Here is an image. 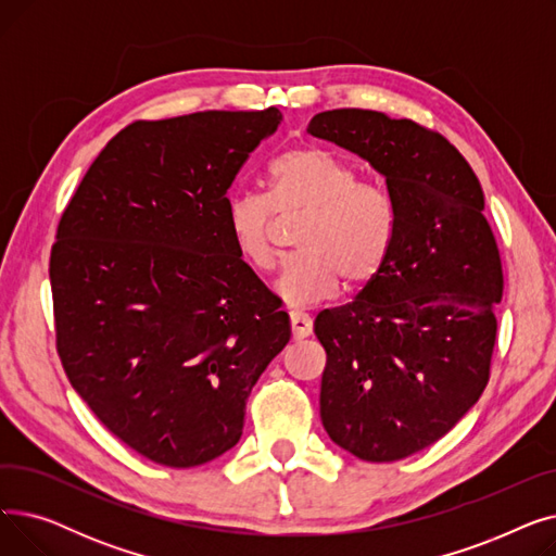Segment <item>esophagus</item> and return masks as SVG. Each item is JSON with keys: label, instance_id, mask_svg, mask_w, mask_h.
<instances>
[{"label": "esophagus", "instance_id": "obj_1", "mask_svg": "<svg viewBox=\"0 0 556 556\" xmlns=\"http://www.w3.org/2000/svg\"><path fill=\"white\" fill-rule=\"evenodd\" d=\"M290 331L295 340H304L313 333V319L302 311H290Z\"/></svg>", "mask_w": 556, "mask_h": 556}]
</instances>
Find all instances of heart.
Masks as SVG:
<instances>
[{
    "instance_id": "heart-1",
    "label": "heart",
    "mask_w": 556,
    "mask_h": 556,
    "mask_svg": "<svg viewBox=\"0 0 556 556\" xmlns=\"http://www.w3.org/2000/svg\"><path fill=\"white\" fill-rule=\"evenodd\" d=\"M268 189L270 195H229L225 225L248 266L270 273L279 218H302L295 237L300 254L286 263L275 283L283 304L325 302L338 293L342 279L363 288L381 273L394 237V212L381 187L358 180L338 157L302 146L270 164Z\"/></svg>"
}]
</instances>
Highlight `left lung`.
<instances>
[{
  "instance_id": "8db88e82",
  "label": "left lung",
  "mask_w": 556,
  "mask_h": 556,
  "mask_svg": "<svg viewBox=\"0 0 556 556\" xmlns=\"http://www.w3.org/2000/svg\"><path fill=\"white\" fill-rule=\"evenodd\" d=\"M306 132L386 178L390 254L352 304L315 317V336L331 442L396 462L442 440L489 381L503 268L484 193L455 146L410 119L344 108L315 114Z\"/></svg>"
}]
</instances>
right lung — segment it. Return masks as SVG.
<instances>
[{"label":"right lung","instance_id":"add662e5","mask_svg":"<svg viewBox=\"0 0 556 556\" xmlns=\"http://www.w3.org/2000/svg\"><path fill=\"white\" fill-rule=\"evenodd\" d=\"M281 112H193L108 141L58 225V354L101 424L189 469L237 446L290 319L233 250L227 189Z\"/></svg>","mask_w":556,"mask_h":556}]
</instances>
